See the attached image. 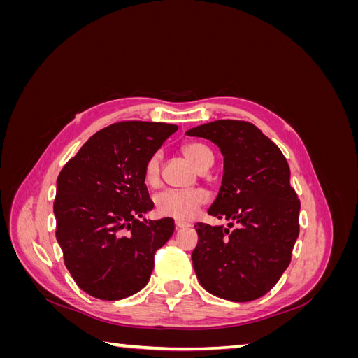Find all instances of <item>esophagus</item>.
<instances>
[{
	"instance_id": "1",
	"label": "esophagus",
	"mask_w": 358,
	"mask_h": 358,
	"mask_svg": "<svg viewBox=\"0 0 358 358\" xmlns=\"http://www.w3.org/2000/svg\"><path fill=\"white\" fill-rule=\"evenodd\" d=\"M175 225H176V230L187 229V227H189V224H187V222H182V221H176V222H175Z\"/></svg>"
}]
</instances>
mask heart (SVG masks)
I'll list each match as a JSON object with an SVG mask.
<instances>
[{"label": "heart", "mask_w": 358, "mask_h": 358, "mask_svg": "<svg viewBox=\"0 0 358 358\" xmlns=\"http://www.w3.org/2000/svg\"><path fill=\"white\" fill-rule=\"evenodd\" d=\"M183 155L191 164L203 170L213 162L212 150L201 143H188L182 148ZM159 175V158L152 155L145 166V179L148 183H155ZM208 201V192L200 188L194 189H166L155 196L157 212L162 216H170L179 221H188L196 216L197 210Z\"/></svg>", "instance_id": "1"}]
</instances>
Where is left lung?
<instances>
[{
  "mask_svg": "<svg viewBox=\"0 0 358 358\" xmlns=\"http://www.w3.org/2000/svg\"><path fill=\"white\" fill-rule=\"evenodd\" d=\"M220 148L224 175L208 213L222 225L199 222L192 266L201 287L230 301H251L275 287L299 237L300 201L280 149L245 121L221 119L187 131Z\"/></svg>",
  "mask_w": 358,
  "mask_h": 358,
  "instance_id": "obj_1",
  "label": "left lung"
}]
</instances>
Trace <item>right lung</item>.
Instances as JSON below:
<instances>
[{
	"label": "right lung",
	"mask_w": 358,
	"mask_h": 358,
	"mask_svg": "<svg viewBox=\"0 0 358 358\" xmlns=\"http://www.w3.org/2000/svg\"><path fill=\"white\" fill-rule=\"evenodd\" d=\"M178 125L127 121L90 137L57 180V241L74 282L100 300L136 294L175 221H140L154 209L145 166Z\"/></svg>",
	"instance_id": "obj_1"
}]
</instances>
